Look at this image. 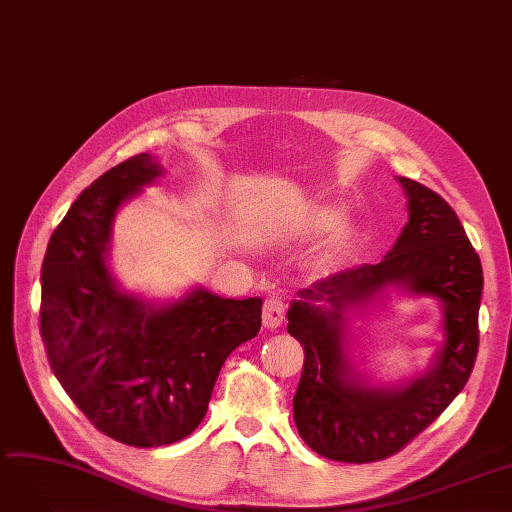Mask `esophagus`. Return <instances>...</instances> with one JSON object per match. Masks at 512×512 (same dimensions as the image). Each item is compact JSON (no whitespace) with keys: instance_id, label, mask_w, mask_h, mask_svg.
I'll use <instances>...</instances> for the list:
<instances>
[{"instance_id":"obj_1","label":"esophagus","mask_w":512,"mask_h":512,"mask_svg":"<svg viewBox=\"0 0 512 512\" xmlns=\"http://www.w3.org/2000/svg\"><path fill=\"white\" fill-rule=\"evenodd\" d=\"M285 321V300L281 296L266 298L262 308V323L266 329H277Z\"/></svg>"}]
</instances>
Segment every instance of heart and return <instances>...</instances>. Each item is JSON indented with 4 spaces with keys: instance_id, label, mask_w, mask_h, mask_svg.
Wrapping results in <instances>:
<instances>
[{
    "instance_id": "1",
    "label": "heart",
    "mask_w": 512,
    "mask_h": 512,
    "mask_svg": "<svg viewBox=\"0 0 512 512\" xmlns=\"http://www.w3.org/2000/svg\"><path fill=\"white\" fill-rule=\"evenodd\" d=\"M337 221V208H333V206H321V208H316L314 212H312V216H310V227L312 229H327V227H331L333 223ZM352 233H354V229H352V225L350 223H342V225H337L335 229H333V233H331V243H344V241H348L350 237H352Z\"/></svg>"
}]
</instances>
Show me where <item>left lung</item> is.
I'll return each instance as SVG.
<instances>
[{"instance_id":"left-lung-1","label":"left lung","mask_w":512,"mask_h":512,"mask_svg":"<svg viewBox=\"0 0 512 512\" xmlns=\"http://www.w3.org/2000/svg\"><path fill=\"white\" fill-rule=\"evenodd\" d=\"M408 223L379 264L331 275L300 291L287 331L304 346L294 421L316 452L342 462H375L400 452L465 387L479 346L483 271L456 212L429 187L398 177ZM389 288L443 304L445 342L434 364L400 386H373L349 362V314L384 299Z\"/></svg>"}]
</instances>
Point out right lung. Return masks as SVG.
Masks as SVG:
<instances>
[{
  "label": "right lung",
  "mask_w": 512,
  "mask_h": 512,
  "mask_svg": "<svg viewBox=\"0 0 512 512\" xmlns=\"http://www.w3.org/2000/svg\"><path fill=\"white\" fill-rule=\"evenodd\" d=\"M137 154L93 181L56 227L41 266V337L52 371L112 440L158 448L206 417L227 356L260 331L262 300L193 287L175 302L127 294L108 266L120 206L162 177Z\"/></svg>",
  "instance_id": "obj_1"
}]
</instances>
